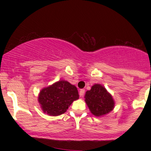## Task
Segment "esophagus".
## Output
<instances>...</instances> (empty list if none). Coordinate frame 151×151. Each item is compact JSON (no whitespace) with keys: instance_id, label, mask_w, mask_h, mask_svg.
I'll list each match as a JSON object with an SVG mask.
<instances>
[{"instance_id":"1","label":"esophagus","mask_w":151,"mask_h":151,"mask_svg":"<svg viewBox=\"0 0 151 151\" xmlns=\"http://www.w3.org/2000/svg\"><path fill=\"white\" fill-rule=\"evenodd\" d=\"M84 92H85L84 89H80V91H79V96H80V97H83Z\"/></svg>"}]
</instances>
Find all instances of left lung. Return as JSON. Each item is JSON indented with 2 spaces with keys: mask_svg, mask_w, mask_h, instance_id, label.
I'll return each mask as SVG.
<instances>
[{
  "mask_svg": "<svg viewBox=\"0 0 151 151\" xmlns=\"http://www.w3.org/2000/svg\"><path fill=\"white\" fill-rule=\"evenodd\" d=\"M84 98L90 111L95 116L106 115L114 108L115 103L112 96L99 84H94L86 91Z\"/></svg>",
  "mask_w": 151,
  "mask_h": 151,
  "instance_id": "obj_1",
  "label": "left lung"
}]
</instances>
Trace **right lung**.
Instances as JSON below:
<instances>
[{"instance_id": "right-lung-1", "label": "right lung", "mask_w": 151, "mask_h": 151, "mask_svg": "<svg viewBox=\"0 0 151 151\" xmlns=\"http://www.w3.org/2000/svg\"><path fill=\"white\" fill-rule=\"evenodd\" d=\"M79 96L75 86L67 81L60 80L41 90L38 101L44 113L55 116L65 113Z\"/></svg>"}]
</instances>
